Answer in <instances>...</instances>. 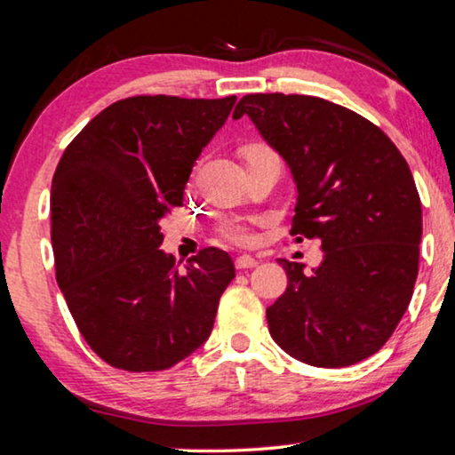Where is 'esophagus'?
<instances>
[{
	"instance_id": "esophagus-1",
	"label": "esophagus",
	"mask_w": 455,
	"mask_h": 455,
	"mask_svg": "<svg viewBox=\"0 0 455 455\" xmlns=\"http://www.w3.org/2000/svg\"><path fill=\"white\" fill-rule=\"evenodd\" d=\"M257 265H259V260L255 257H251V255H241V257L235 259V267L236 268H252V267H257Z\"/></svg>"
}]
</instances>
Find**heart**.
<instances>
[{
    "mask_svg": "<svg viewBox=\"0 0 455 455\" xmlns=\"http://www.w3.org/2000/svg\"><path fill=\"white\" fill-rule=\"evenodd\" d=\"M252 148H265L260 144H252L246 150ZM217 235L220 241H225L228 244H236V246H249L257 241V233H255V219H243V217H233V219H225L217 227Z\"/></svg>",
    "mask_w": 455,
    "mask_h": 455,
    "instance_id": "obj_1",
    "label": "heart"
}]
</instances>
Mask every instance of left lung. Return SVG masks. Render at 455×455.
<instances>
[{"label":"left lung","mask_w":455,"mask_h":455,"mask_svg":"<svg viewBox=\"0 0 455 455\" xmlns=\"http://www.w3.org/2000/svg\"><path fill=\"white\" fill-rule=\"evenodd\" d=\"M246 114L297 184L291 235L321 243L311 273L279 259L287 291L267 309L275 343L315 367H345L394 335L418 279L421 200L402 152L349 108L301 94H249Z\"/></svg>","instance_id":"left-lung-1"}]
</instances>
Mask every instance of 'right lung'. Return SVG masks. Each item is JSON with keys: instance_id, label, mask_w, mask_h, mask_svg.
Here are the masks:
<instances>
[{"instance_id": "1", "label": "right lung", "mask_w": 455, "mask_h": 455, "mask_svg": "<svg viewBox=\"0 0 455 455\" xmlns=\"http://www.w3.org/2000/svg\"><path fill=\"white\" fill-rule=\"evenodd\" d=\"M236 96H134L92 118L52 180L56 279L82 337L108 365L163 371L209 339L235 279L228 252L180 271L160 251V219L180 206L196 158Z\"/></svg>"}]
</instances>
